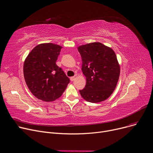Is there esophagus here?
<instances>
[{
    "label": "esophagus",
    "instance_id": "esophagus-1",
    "mask_svg": "<svg viewBox=\"0 0 153 153\" xmlns=\"http://www.w3.org/2000/svg\"><path fill=\"white\" fill-rule=\"evenodd\" d=\"M75 76H71V77H70V80L71 81V82H73V81H74L75 80Z\"/></svg>",
    "mask_w": 153,
    "mask_h": 153
}]
</instances>
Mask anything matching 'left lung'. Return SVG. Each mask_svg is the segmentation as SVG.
Segmentation results:
<instances>
[{
    "label": "left lung",
    "mask_w": 153,
    "mask_h": 153,
    "mask_svg": "<svg viewBox=\"0 0 153 153\" xmlns=\"http://www.w3.org/2000/svg\"><path fill=\"white\" fill-rule=\"evenodd\" d=\"M78 50L86 79L85 88L79 90L82 98L91 103L106 100L114 90L120 74L114 52L100 42L79 46Z\"/></svg>",
    "instance_id": "1"
}]
</instances>
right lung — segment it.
I'll return each instance as SVG.
<instances>
[{"instance_id": "1", "label": "right lung", "mask_w": 153, "mask_h": 153, "mask_svg": "<svg viewBox=\"0 0 153 153\" xmlns=\"http://www.w3.org/2000/svg\"><path fill=\"white\" fill-rule=\"evenodd\" d=\"M62 47L42 43L28 55L24 64V75L31 93L39 100L52 101L60 98L70 79L56 64Z\"/></svg>"}]
</instances>
